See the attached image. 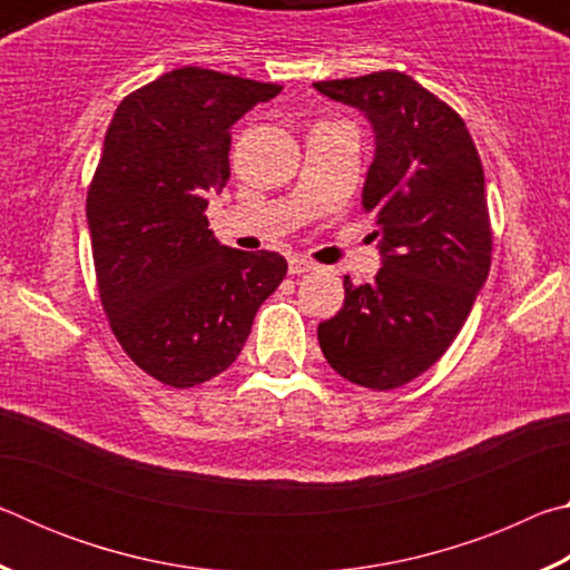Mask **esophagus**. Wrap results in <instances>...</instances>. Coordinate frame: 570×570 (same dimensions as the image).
<instances>
[{
  "mask_svg": "<svg viewBox=\"0 0 570 570\" xmlns=\"http://www.w3.org/2000/svg\"><path fill=\"white\" fill-rule=\"evenodd\" d=\"M316 264L308 262L304 256H292L288 258V274H304V272H314Z\"/></svg>",
  "mask_w": 570,
  "mask_h": 570,
  "instance_id": "1",
  "label": "esophagus"
}]
</instances>
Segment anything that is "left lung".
Returning <instances> with one entry per match:
<instances>
[{"mask_svg": "<svg viewBox=\"0 0 570 570\" xmlns=\"http://www.w3.org/2000/svg\"><path fill=\"white\" fill-rule=\"evenodd\" d=\"M314 88L372 122L377 150L362 208L377 220L382 254L372 284L344 276V304L316 334L336 374L394 390L448 352L488 278L482 163L465 120L410 75L384 70Z\"/></svg>", "mask_w": 570, "mask_h": 570, "instance_id": "left-lung-1", "label": "left lung"}]
</instances>
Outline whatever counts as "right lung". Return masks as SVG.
<instances>
[{
    "label": "right lung",
    "instance_id": "1",
    "mask_svg": "<svg viewBox=\"0 0 570 570\" xmlns=\"http://www.w3.org/2000/svg\"><path fill=\"white\" fill-rule=\"evenodd\" d=\"M282 88L204 67L125 98L88 190L98 292L125 354L168 387L228 370L286 276L276 250L220 246L208 196L230 178V125Z\"/></svg>",
    "mask_w": 570,
    "mask_h": 570
}]
</instances>
